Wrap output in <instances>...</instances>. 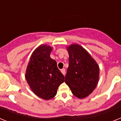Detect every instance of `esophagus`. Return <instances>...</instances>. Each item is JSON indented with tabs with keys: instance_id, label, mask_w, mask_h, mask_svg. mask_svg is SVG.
Segmentation results:
<instances>
[{
	"instance_id": "esophagus-1",
	"label": "esophagus",
	"mask_w": 121,
	"mask_h": 121,
	"mask_svg": "<svg viewBox=\"0 0 121 121\" xmlns=\"http://www.w3.org/2000/svg\"><path fill=\"white\" fill-rule=\"evenodd\" d=\"M61 72H62V73L65 76V68H63V69H62Z\"/></svg>"
}]
</instances>
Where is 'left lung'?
I'll use <instances>...</instances> for the list:
<instances>
[{"mask_svg": "<svg viewBox=\"0 0 121 121\" xmlns=\"http://www.w3.org/2000/svg\"><path fill=\"white\" fill-rule=\"evenodd\" d=\"M69 66L65 82L76 97L82 99L91 94L98 84L99 68L95 60L81 46L68 47Z\"/></svg>", "mask_w": 121, "mask_h": 121, "instance_id": "1", "label": "left lung"}]
</instances>
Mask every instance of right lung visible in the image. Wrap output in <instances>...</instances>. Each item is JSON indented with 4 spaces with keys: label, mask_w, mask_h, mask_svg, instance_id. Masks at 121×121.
Listing matches in <instances>:
<instances>
[{
    "label": "right lung",
    "mask_w": 121,
    "mask_h": 121,
    "mask_svg": "<svg viewBox=\"0 0 121 121\" xmlns=\"http://www.w3.org/2000/svg\"><path fill=\"white\" fill-rule=\"evenodd\" d=\"M51 51L52 48L49 46H39L32 54L25 74L32 91L45 100L54 98L59 86L65 81L57 62L50 57Z\"/></svg>",
    "instance_id": "1"
}]
</instances>
